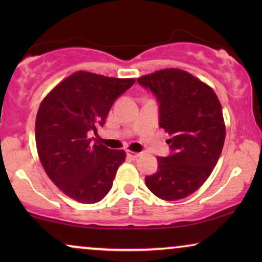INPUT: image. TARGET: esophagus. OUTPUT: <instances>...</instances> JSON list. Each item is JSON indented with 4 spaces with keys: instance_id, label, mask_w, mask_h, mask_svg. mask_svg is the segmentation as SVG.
<instances>
[{
    "instance_id": "1",
    "label": "esophagus",
    "mask_w": 262,
    "mask_h": 262,
    "mask_svg": "<svg viewBox=\"0 0 262 262\" xmlns=\"http://www.w3.org/2000/svg\"><path fill=\"white\" fill-rule=\"evenodd\" d=\"M141 155H142L141 152H135V151H131V150H127V156L131 157V159H138Z\"/></svg>"
}]
</instances>
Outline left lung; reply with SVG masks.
<instances>
[{
    "label": "left lung",
    "mask_w": 262,
    "mask_h": 262,
    "mask_svg": "<svg viewBox=\"0 0 262 262\" xmlns=\"http://www.w3.org/2000/svg\"><path fill=\"white\" fill-rule=\"evenodd\" d=\"M160 102V127L171 136V155L157 157L159 170L145 185L160 199H184L203 186L225 141L222 105L209 84L187 71L169 68L138 77Z\"/></svg>",
    "instance_id": "obj_1"
}]
</instances>
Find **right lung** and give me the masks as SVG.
Returning a JSON list of instances; mask_svg holds the SVG:
<instances>
[{
    "label": "right lung",
    "mask_w": 262,
    "mask_h": 262,
    "mask_svg": "<svg viewBox=\"0 0 262 262\" xmlns=\"http://www.w3.org/2000/svg\"><path fill=\"white\" fill-rule=\"evenodd\" d=\"M76 71L42 99L35 118L39 159L51 181L69 198L94 204L111 191L124 150L92 142V132L106 123L113 102L135 83Z\"/></svg>",
    "instance_id": "1"
}]
</instances>
